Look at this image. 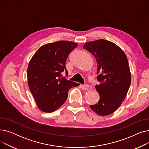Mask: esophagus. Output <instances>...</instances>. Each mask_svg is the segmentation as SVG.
I'll list each match as a JSON object with an SVG mask.
<instances>
[{
  "mask_svg": "<svg viewBox=\"0 0 149 149\" xmlns=\"http://www.w3.org/2000/svg\"><path fill=\"white\" fill-rule=\"evenodd\" d=\"M81 88L84 91H88V90H91L92 89L91 86L89 85L86 84V85H81Z\"/></svg>",
  "mask_w": 149,
  "mask_h": 149,
  "instance_id": "34e87169",
  "label": "esophagus"
}]
</instances>
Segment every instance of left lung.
<instances>
[{
	"label": "left lung",
	"mask_w": 149,
	"mask_h": 149,
	"mask_svg": "<svg viewBox=\"0 0 149 149\" xmlns=\"http://www.w3.org/2000/svg\"><path fill=\"white\" fill-rule=\"evenodd\" d=\"M83 48L96 58L97 80L95 89L100 100L90 107L97 114L107 116L116 111L126 97L131 83V74L126 55L115 43L100 39L86 43Z\"/></svg>",
	"instance_id": "8db88e82"
}]
</instances>
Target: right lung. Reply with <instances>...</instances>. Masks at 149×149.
Segmentation results:
<instances>
[{"instance_id": "obj_1", "label": "right lung", "mask_w": 149, "mask_h": 149, "mask_svg": "<svg viewBox=\"0 0 149 149\" xmlns=\"http://www.w3.org/2000/svg\"><path fill=\"white\" fill-rule=\"evenodd\" d=\"M78 44L68 41L47 43L31 58L28 67V83L37 107L46 113L52 112L66 100L69 90L77 84L61 77L66 70V61Z\"/></svg>"}]
</instances>
